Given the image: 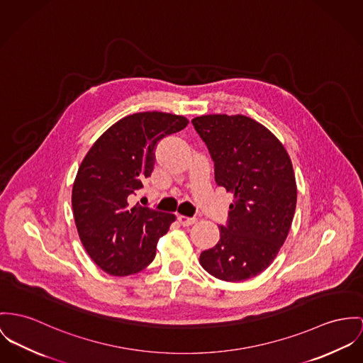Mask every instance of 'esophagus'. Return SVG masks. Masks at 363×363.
<instances>
[{
	"label": "esophagus",
	"mask_w": 363,
	"mask_h": 363,
	"mask_svg": "<svg viewBox=\"0 0 363 363\" xmlns=\"http://www.w3.org/2000/svg\"><path fill=\"white\" fill-rule=\"evenodd\" d=\"M178 221L181 225H184V226H191V225H194V223L197 221V218H191V217H185V216H178Z\"/></svg>",
	"instance_id": "esophagus-1"
}]
</instances>
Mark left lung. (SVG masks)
<instances>
[{
  "instance_id": "8db88e82",
  "label": "left lung",
  "mask_w": 363,
  "mask_h": 363,
  "mask_svg": "<svg viewBox=\"0 0 363 363\" xmlns=\"http://www.w3.org/2000/svg\"><path fill=\"white\" fill-rule=\"evenodd\" d=\"M214 162L216 182L233 194L220 240L200 254V265L225 281L265 271L293 223L297 185L287 150L267 127L243 114L192 120Z\"/></svg>"
}]
</instances>
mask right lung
<instances>
[{
    "instance_id": "obj_1",
    "label": "right lung",
    "mask_w": 363,
    "mask_h": 363,
    "mask_svg": "<svg viewBox=\"0 0 363 363\" xmlns=\"http://www.w3.org/2000/svg\"><path fill=\"white\" fill-rule=\"evenodd\" d=\"M188 123L171 113L130 114L85 155L72 191L73 216L86 254L106 274L127 277L146 268L157 240L175 221L174 214L134 204L133 199L152 174L157 142Z\"/></svg>"
}]
</instances>
